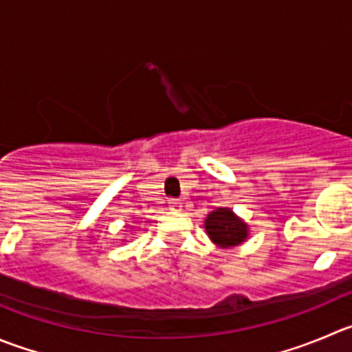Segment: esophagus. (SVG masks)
<instances>
[{"instance_id":"1","label":"esophagus","mask_w":352,"mask_h":352,"mask_svg":"<svg viewBox=\"0 0 352 352\" xmlns=\"http://www.w3.org/2000/svg\"><path fill=\"white\" fill-rule=\"evenodd\" d=\"M182 207H183L182 200H176V199L169 200V209L170 210H182Z\"/></svg>"}]
</instances>
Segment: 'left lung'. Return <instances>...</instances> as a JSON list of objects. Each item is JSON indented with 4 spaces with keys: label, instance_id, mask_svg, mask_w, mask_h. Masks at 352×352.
Here are the masks:
<instances>
[{
    "label": "left lung",
    "instance_id": "1",
    "mask_svg": "<svg viewBox=\"0 0 352 352\" xmlns=\"http://www.w3.org/2000/svg\"><path fill=\"white\" fill-rule=\"evenodd\" d=\"M204 228L210 242L219 249H233L247 242L250 235L249 224L233 212L232 207H217L207 214Z\"/></svg>",
    "mask_w": 352,
    "mask_h": 352
}]
</instances>
